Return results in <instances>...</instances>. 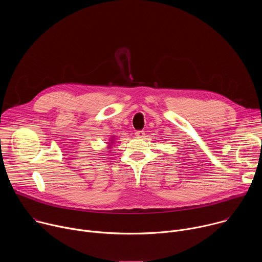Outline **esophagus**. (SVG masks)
Returning a JSON list of instances; mask_svg holds the SVG:
<instances>
[{
    "mask_svg": "<svg viewBox=\"0 0 262 262\" xmlns=\"http://www.w3.org/2000/svg\"><path fill=\"white\" fill-rule=\"evenodd\" d=\"M135 135H136V137H138V138H143V137L145 136V133H144V130H137V132L135 133Z\"/></svg>",
    "mask_w": 262,
    "mask_h": 262,
    "instance_id": "esophagus-1",
    "label": "esophagus"
}]
</instances>
